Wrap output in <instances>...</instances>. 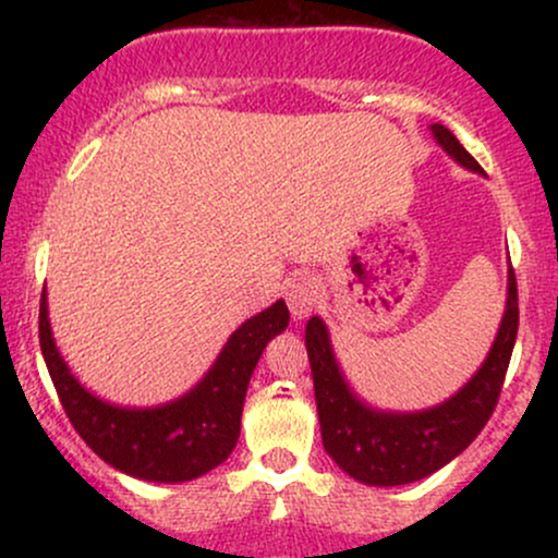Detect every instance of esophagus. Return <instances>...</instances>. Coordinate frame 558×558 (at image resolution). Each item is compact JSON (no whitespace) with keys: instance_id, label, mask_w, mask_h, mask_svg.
<instances>
[{"instance_id":"34e87169","label":"esophagus","mask_w":558,"mask_h":558,"mask_svg":"<svg viewBox=\"0 0 558 558\" xmlns=\"http://www.w3.org/2000/svg\"><path fill=\"white\" fill-rule=\"evenodd\" d=\"M286 301L291 315L296 319H304L319 301V280L310 272H296L286 283Z\"/></svg>"}]
</instances>
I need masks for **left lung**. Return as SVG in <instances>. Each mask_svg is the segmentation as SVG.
<instances>
[{
	"instance_id": "1",
	"label": "left lung",
	"mask_w": 558,
	"mask_h": 558,
	"mask_svg": "<svg viewBox=\"0 0 558 558\" xmlns=\"http://www.w3.org/2000/svg\"><path fill=\"white\" fill-rule=\"evenodd\" d=\"M430 131L459 165L483 172L477 159L459 144V138L446 125L435 123ZM506 293H509L506 312L488 360L459 393L425 412H380L356 399L332 354L325 323L319 317L306 323L304 341L312 364V380H315L323 446L345 475L364 485H380V488L407 485L438 472L477 438V433L488 425L501 396L517 328H520L514 267H509Z\"/></svg>"
}]
</instances>
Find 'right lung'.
<instances>
[{
    "instance_id": "obj_1",
    "label": "right lung",
    "mask_w": 558,
    "mask_h": 558,
    "mask_svg": "<svg viewBox=\"0 0 558 558\" xmlns=\"http://www.w3.org/2000/svg\"><path fill=\"white\" fill-rule=\"evenodd\" d=\"M288 328L286 301H275L228 338L204 380L178 401L125 409L96 399L75 380L49 328L47 291L38 310V341L68 420L94 453L125 475L151 483H185L207 475L235 448L248 380L267 341Z\"/></svg>"
}]
</instances>
